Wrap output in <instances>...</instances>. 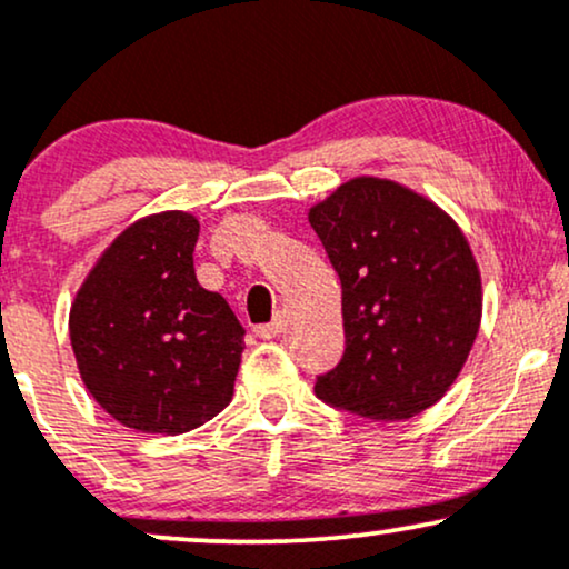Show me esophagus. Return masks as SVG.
Instances as JSON below:
<instances>
[{
  "instance_id": "1",
  "label": "esophagus",
  "mask_w": 569,
  "mask_h": 569,
  "mask_svg": "<svg viewBox=\"0 0 569 569\" xmlns=\"http://www.w3.org/2000/svg\"><path fill=\"white\" fill-rule=\"evenodd\" d=\"M280 331H283V316H278L272 318L270 323H262V326H257V329H253V335H257L259 339H276Z\"/></svg>"
}]
</instances>
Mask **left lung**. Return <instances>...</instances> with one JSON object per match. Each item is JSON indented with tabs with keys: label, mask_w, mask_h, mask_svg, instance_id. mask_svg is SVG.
I'll use <instances>...</instances> for the list:
<instances>
[{
	"label": "left lung",
	"mask_w": 569,
	"mask_h": 569,
	"mask_svg": "<svg viewBox=\"0 0 569 569\" xmlns=\"http://www.w3.org/2000/svg\"><path fill=\"white\" fill-rule=\"evenodd\" d=\"M342 283L345 356L318 398L409 420L447 393L481 323V276L457 221L415 189L356 176L307 213Z\"/></svg>",
	"instance_id": "1"
}]
</instances>
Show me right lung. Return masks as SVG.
I'll return each instance as SVG.
<instances>
[{"mask_svg":"<svg viewBox=\"0 0 569 569\" xmlns=\"http://www.w3.org/2000/svg\"><path fill=\"white\" fill-rule=\"evenodd\" d=\"M200 221L149 213L98 257L69 310L84 388L120 426L179 436L230 403L243 326L194 276Z\"/></svg>","mask_w":569,"mask_h":569,"instance_id":"right-lung-1","label":"right lung"}]
</instances>
